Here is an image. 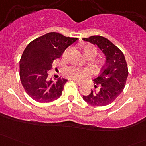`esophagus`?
<instances>
[{"instance_id": "34e87169", "label": "esophagus", "mask_w": 146, "mask_h": 146, "mask_svg": "<svg viewBox=\"0 0 146 146\" xmlns=\"http://www.w3.org/2000/svg\"><path fill=\"white\" fill-rule=\"evenodd\" d=\"M76 83H77L78 85H82V84H83V82H81V81H78V80H76Z\"/></svg>"}]
</instances>
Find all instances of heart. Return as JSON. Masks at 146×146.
<instances>
[{
	"label": "heart",
	"instance_id": "heart-1",
	"mask_svg": "<svg viewBox=\"0 0 146 146\" xmlns=\"http://www.w3.org/2000/svg\"><path fill=\"white\" fill-rule=\"evenodd\" d=\"M68 51L65 52V54ZM82 53L87 58H92L96 56L98 54L97 48L92 45L88 44L82 47ZM64 74L67 78L73 80H81L85 78L90 76L91 72L89 69L80 68L76 66H68L64 69Z\"/></svg>",
	"mask_w": 146,
	"mask_h": 146
}]
</instances>
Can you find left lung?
Returning <instances> with one entry per match:
<instances>
[{
  "label": "left lung",
  "mask_w": 146,
  "mask_h": 146,
  "mask_svg": "<svg viewBox=\"0 0 146 146\" xmlns=\"http://www.w3.org/2000/svg\"><path fill=\"white\" fill-rule=\"evenodd\" d=\"M82 39L98 46L107 58L100 74L92 80L95 88L82 98L92 106L108 105L121 93L126 85L129 70L124 55L117 46L103 36L97 35Z\"/></svg>",
  "instance_id": "8db88e82"
}]
</instances>
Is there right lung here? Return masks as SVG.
<instances>
[{
	"label": "right lung",
	"instance_id": "1",
	"mask_svg": "<svg viewBox=\"0 0 146 146\" xmlns=\"http://www.w3.org/2000/svg\"><path fill=\"white\" fill-rule=\"evenodd\" d=\"M78 40V38L66 37L53 32L34 39L27 46L20 60V78L25 90L32 99L46 103L61 97L67 80L50 79L48 71L65 50Z\"/></svg>",
	"mask_w": 146,
	"mask_h": 146
}]
</instances>
